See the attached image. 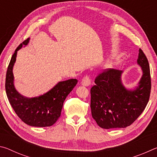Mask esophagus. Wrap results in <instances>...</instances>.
I'll return each instance as SVG.
<instances>
[{
  "mask_svg": "<svg viewBox=\"0 0 157 157\" xmlns=\"http://www.w3.org/2000/svg\"><path fill=\"white\" fill-rule=\"evenodd\" d=\"M81 84L82 86H89L90 84H91V79H90L89 76L85 75L83 78L82 79Z\"/></svg>",
  "mask_w": 157,
  "mask_h": 157,
  "instance_id": "34e87169",
  "label": "esophagus"
}]
</instances>
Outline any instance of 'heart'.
Returning <instances> with one entry per match:
<instances>
[{"instance_id": "1", "label": "heart", "mask_w": 157, "mask_h": 157, "mask_svg": "<svg viewBox=\"0 0 157 157\" xmlns=\"http://www.w3.org/2000/svg\"><path fill=\"white\" fill-rule=\"evenodd\" d=\"M109 66V63H107V64H106V67H108Z\"/></svg>"}]
</instances>
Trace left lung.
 <instances>
[{"label":"left lung","instance_id":"obj_1","mask_svg":"<svg viewBox=\"0 0 157 157\" xmlns=\"http://www.w3.org/2000/svg\"><path fill=\"white\" fill-rule=\"evenodd\" d=\"M137 63L143 75L139 86L128 90L121 81L123 71L106 69L95 79L91 89L93 118L103 129L124 128L139 118L147 105L151 91V77L148 60L139 49Z\"/></svg>","mask_w":157,"mask_h":157}]
</instances>
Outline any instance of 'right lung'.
<instances>
[{"label": "right lung", "instance_id": "right-lung-1", "mask_svg": "<svg viewBox=\"0 0 157 157\" xmlns=\"http://www.w3.org/2000/svg\"><path fill=\"white\" fill-rule=\"evenodd\" d=\"M28 42L29 39L21 44L12 55L6 73L5 91L10 105L21 121L33 127H49L60 117L63 103L78 80L70 79L58 82L49 91L38 97L29 98L21 95L14 87L12 69L17 51Z\"/></svg>", "mask_w": 157, "mask_h": 157}]
</instances>
